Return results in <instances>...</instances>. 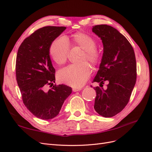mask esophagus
<instances>
[{
  "label": "esophagus",
  "instance_id": "esophagus-1",
  "mask_svg": "<svg viewBox=\"0 0 152 152\" xmlns=\"http://www.w3.org/2000/svg\"><path fill=\"white\" fill-rule=\"evenodd\" d=\"M72 90H73V92H77V91H80L81 89L80 88H75V87H74V88L72 89Z\"/></svg>",
  "mask_w": 152,
  "mask_h": 152
}]
</instances>
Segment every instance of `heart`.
Wrapping results in <instances>:
<instances>
[{"label":"heart","mask_w":152,"mask_h":152,"mask_svg":"<svg viewBox=\"0 0 152 152\" xmlns=\"http://www.w3.org/2000/svg\"><path fill=\"white\" fill-rule=\"evenodd\" d=\"M70 44L72 47L78 46L83 49L79 60L82 62L61 69L58 78L61 83L73 87H80L88 80L91 73L90 66L84 61L96 65L99 62L100 53L96 47L95 39L88 34L77 32L71 37L69 41L65 37L59 36L53 41L49 49L50 57L58 65H63L66 61Z\"/></svg>","instance_id":"b5f03b06"}]
</instances>
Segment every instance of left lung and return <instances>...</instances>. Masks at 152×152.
<instances>
[{
  "label": "left lung",
  "instance_id": "8db88e82",
  "mask_svg": "<svg viewBox=\"0 0 152 152\" xmlns=\"http://www.w3.org/2000/svg\"><path fill=\"white\" fill-rule=\"evenodd\" d=\"M101 38L103 54L93 82L100 85L107 80V89L97 86L94 108L100 115L112 117L120 113L129 101L136 81V61L134 49L117 29L107 25L93 26Z\"/></svg>",
  "mask_w": 152,
  "mask_h": 152
}]
</instances>
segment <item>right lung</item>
I'll return each instance as SVG.
<instances>
[{
	"instance_id": "1",
	"label": "right lung",
	"mask_w": 152,
	"mask_h": 152,
	"mask_svg": "<svg viewBox=\"0 0 152 152\" xmlns=\"http://www.w3.org/2000/svg\"><path fill=\"white\" fill-rule=\"evenodd\" d=\"M66 28L53 26L40 28L26 38L18 50L16 76L23 102L32 114L44 120L56 117L72 93L71 87L64 84L54 85L45 90V87L55 82L50 45Z\"/></svg>"
}]
</instances>
